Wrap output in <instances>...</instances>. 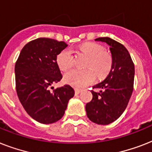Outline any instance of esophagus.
<instances>
[{
  "label": "esophagus",
  "mask_w": 152,
  "mask_h": 152,
  "mask_svg": "<svg viewBox=\"0 0 152 152\" xmlns=\"http://www.w3.org/2000/svg\"><path fill=\"white\" fill-rule=\"evenodd\" d=\"M81 92L80 89H78V88H75V94L76 95H79L80 93Z\"/></svg>",
  "instance_id": "34e87169"
}]
</instances>
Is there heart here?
I'll return each instance as SVG.
<instances>
[{
	"label": "heart",
	"mask_w": 152,
	"mask_h": 152,
	"mask_svg": "<svg viewBox=\"0 0 152 152\" xmlns=\"http://www.w3.org/2000/svg\"><path fill=\"white\" fill-rule=\"evenodd\" d=\"M81 51L89 57L86 70H72L64 76V81L76 88H84L94 83L96 76L102 79L110 72L112 58L103 47L95 42H86L80 46ZM57 64L63 72H68L74 64L73 55L71 50L66 49L57 54Z\"/></svg>",
	"instance_id": "1"
}]
</instances>
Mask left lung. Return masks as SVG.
Instances as JSON below:
<instances>
[{"mask_svg":"<svg viewBox=\"0 0 152 152\" xmlns=\"http://www.w3.org/2000/svg\"><path fill=\"white\" fill-rule=\"evenodd\" d=\"M95 41L110 46L112 66L106 78L93 86L99 91H91L92 99L85 108L92 122L105 125L117 120L127 107L133 91L135 68L129 53L122 44L108 37L98 38Z\"/></svg>","mask_w":152,"mask_h":152,"instance_id":"1","label":"left lung"}]
</instances>
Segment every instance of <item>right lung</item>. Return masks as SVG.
<instances>
[{
  "instance_id": "right-lung-1",
  "label": "right lung",
  "mask_w": 152,
  "mask_h": 152,
  "mask_svg": "<svg viewBox=\"0 0 152 152\" xmlns=\"http://www.w3.org/2000/svg\"><path fill=\"white\" fill-rule=\"evenodd\" d=\"M67 46L64 42L39 38L23 46L15 63L19 99L26 112L42 124L59 121L64 116L69 99L75 95L69 85L50 91L53 84L62 79L57 56Z\"/></svg>"
}]
</instances>
